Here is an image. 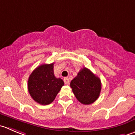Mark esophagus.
Returning <instances> with one entry per match:
<instances>
[{
  "label": "esophagus",
  "instance_id": "34e87169",
  "mask_svg": "<svg viewBox=\"0 0 135 135\" xmlns=\"http://www.w3.org/2000/svg\"><path fill=\"white\" fill-rule=\"evenodd\" d=\"M64 82H65V84H69L70 80H69V78H64Z\"/></svg>",
  "mask_w": 135,
  "mask_h": 135
}]
</instances>
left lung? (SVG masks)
<instances>
[{"mask_svg":"<svg viewBox=\"0 0 135 135\" xmlns=\"http://www.w3.org/2000/svg\"><path fill=\"white\" fill-rule=\"evenodd\" d=\"M70 87L76 99L81 104L89 105L99 98L102 84L97 76L84 67L72 80Z\"/></svg>","mask_w":135,"mask_h":135,"instance_id":"left-lung-1","label":"left lung"}]
</instances>
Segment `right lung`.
I'll use <instances>...</instances> for the list:
<instances>
[{"label":"right lung","mask_w":135,"mask_h":135,"mask_svg":"<svg viewBox=\"0 0 135 135\" xmlns=\"http://www.w3.org/2000/svg\"><path fill=\"white\" fill-rule=\"evenodd\" d=\"M54 63L44 64L31 73L27 81V88L33 99L41 105L53 102L64 85L61 78L55 76Z\"/></svg>","instance_id":"1"}]
</instances>
